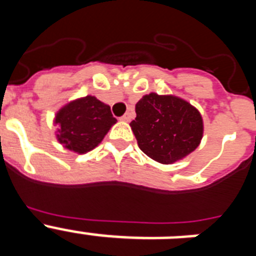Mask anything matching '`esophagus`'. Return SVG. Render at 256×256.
<instances>
[{"mask_svg": "<svg viewBox=\"0 0 256 256\" xmlns=\"http://www.w3.org/2000/svg\"><path fill=\"white\" fill-rule=\"evenodd\" d=\"M120 120H123V122H130V112H126V114H124L123 116L120 118Z\"/></svg>", "mask_w": 256, "mask_h": 256, "instance_id": "1", "label": "esophagus"}]
</instances>
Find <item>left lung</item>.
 Listing matches in <instances>:
<instances>
[{"instance_id":"1","label":"left lung","mask_w":256,"mask_h":256,"mask_svg":"<svg viewBox=\"0 0 256 256\" xmlns=\"http://www.w3.org/2000/svg\"><path fill=\"white\" fill-rule=\"evenodd\" d=\"M136 114L130 126L138 148L162 164L183 159L202 138L200 112L180 97L146 94L136 104Z\"/></svg>"}]
</instances>
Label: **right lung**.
<instances>
[{"label":"right lung","instance_id":"right-lung-1","mask_svg":"<svg viewBox=\"0 0 256 256\" xmlns=\"http://www.w3.org/2000/svg\"><path fill=\"white\" fill-rule=\"evenodd\" d=\"M115 123L116 119L112 116L110 106L94 96L69 102L55 118V124L58 126V142L68 150L78 154L96 148Z\"/></svg>","mask_w":256,"mask_h":256}]
</instances>
